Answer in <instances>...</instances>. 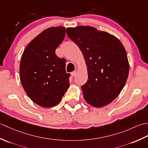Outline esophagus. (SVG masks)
Returning <instances> with one entry per match:
<instances>
[{
	"mask_svg": "<svg viewBox=\"0 0 148 148\" xmlns=\"http://www.w3.org/2000/svg\"><path fill=\"white\" fill-rule=\"evenodd\" d=\"M76 73H77V72L75 71H73V72H71V75H72V77H74L75 76H76Z\"/></svg>",
	"mask_w": 148,
	"mask_h": 148,
	"instance_id": "34e87169",
	"label": "esophagus"
}]
</instances>
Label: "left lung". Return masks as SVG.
I'll return each mask as SVG.
<instances>
[{
    "instance_id": "8db88e82",
    "label": "left lung",
    "mask_w": 148,
    "mask_h": 148,
    "mask_svg": "<svg viewBox=\"0 0 148 148\" xmlns=\"http://www.w3.org/2000/svg\"><path fill=\"white\" fill-rule=\"evenodd\" d=\"M66 32L86 60L88 78L81 86L84 99L97 108L109 104L121 92L129 72L123 45L114 36L92 27L67 28Z\"/></svg>"
}]
</instances>
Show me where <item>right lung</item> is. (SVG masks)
Instances as JSON below:
<instances>
[{"label": "right lung", "mask_w": 148, "mask_h": 148, "mask_svg": "<svg viewBox=\"0 0 148 148\" xmlns=\"http://www.w3.org/2000/svg\"><path fill=\"white\" fill-rule=\"evenodd\" d=\"M65 36L64 27L47 29L28 45L22 55V86L30 99L44 108L58 104L70 84L71 74L65 71V59L55 53Z\"/></svg>", "instance_id": "add662e5"}]
</instances>
